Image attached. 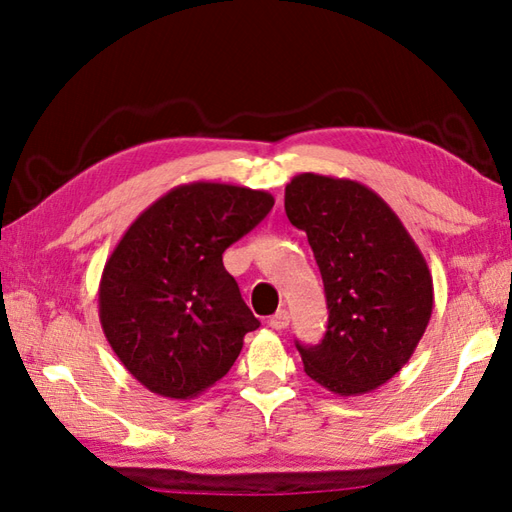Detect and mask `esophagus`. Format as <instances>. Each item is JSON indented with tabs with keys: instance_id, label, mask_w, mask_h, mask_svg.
<instances>
[{
	"instance_id": "1",
	"label": "esophagus",
	"mask_w": 512,
	"mask_h": 512,
	"mask_svg": "<svg viewBox=\"0 0 512 512\" xmlns=\"http://www.w3.org/2000/svg\"><path fill=\"white\" fill-rule=\"evenodd\" d=\"M288 323H290V317H288L286 310L275 312L273 317H270V321H268V325H270V328H273V330H286Z\"/></svg>"
}]
</instances>
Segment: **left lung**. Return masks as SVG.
Here are the masks:
<instances>
[{
  "label": "left lung",
  "mask_w": 512,
  "mask_h": 512,
  "mask_svg": "<svg viewBox=\"0 0 512 512\" xmlns=\"http://www.w3.org/2000/svg\"><path fill=\"white\" fill-rule=\"evenodd\" d=\"M286 215L308 235L330 312L319 345L297 341L306 374L339 396L378 389L429 325L427 259L389 204L356 180L299 173L286 184Z\"/></svg>",
  "instance_id": "8db88e82"
}]
</instances>
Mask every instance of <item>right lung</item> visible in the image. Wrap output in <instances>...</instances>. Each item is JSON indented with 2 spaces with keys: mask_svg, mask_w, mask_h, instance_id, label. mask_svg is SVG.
Listing matches in <instances>:
<instances>
[{
  "mask_svg": "<svg viewBox=\"0 0 512 512\" xmlns=\"http://www.w3.org/2000/svg\"><path fill=\"white\" fill-rule=\"evenodd\" d=\"M273 204L266 191L191 182L162 195L127 228L103 268L99 319L140 385L191 400L228 374L259 321L222 255Z\"/></svg>",
  "mask_w": 512,
  "mask_h": 512,
  "instance_id": "1",
  "label": "right lung"
}]
</instances>
